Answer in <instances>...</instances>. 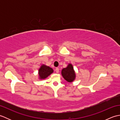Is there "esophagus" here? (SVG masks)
I'll use <instances>...</instances> for the list:
<instances>
[{
    "instance_id": "esophagus-1",
    "label": "esophagus",
    "mask_w": 120,
    "mask_h": 120,
    "mask_svg": "<svg viewBox=\"0 0 120 120\" xmlns=\"http://www.w3.org/2000/svg\"><path fill=\"white\" fill-rule=\"evenodd\" d=\"M59 72V68H56V72L57 73H58Z\"/></svg>"
}]
</instances>
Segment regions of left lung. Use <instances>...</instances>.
Segmentation results:
<instances>
[{"label":"left lung","instance_id":"obj_1","mask_svg":"<svg viewBox=\"0 0 120 120\" xmlns=\"http://www.w3.org/2000/svg\"><path fill=\"white\" fill-rule=\"evenodd\" d=\"M61 74L63 78L68 82H72L75 79L76 73L73 65L69 63L65 68H63L61 71Z\"/></svg>","mask_w":120,"mask_h":120}]
</instances>
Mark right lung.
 Wrapping results in <instances>:
<instances>
[{"instance_id":"1","label":"right lung","mask_w":120,"mask_h":120,"mask_svg":"<svg viewBox=\"0 0 120 120\" xmlns=\"http://www.w3.org/2000/svg\"><path fill=\"white\" fill-rule=\"evenodd\" d=\"M53 72L52 68L45 64H42L39 69L38 74L40 79H44Z\"/></svg>"}]
</instances>
